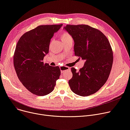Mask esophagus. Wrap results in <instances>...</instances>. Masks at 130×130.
Instances as JSON below:
<instances>
[{
	"label": "esophagus",
	"mask_w": 130,
	"mask_h": 130,
	"mask_svg": "<svg viewBox=\"0 0 130 130\" xmlns=\"http://www.w3.org/2000/svg\"><path fill=\"white\" fill-rule=\"evenodd\" d=\"M60 69L62 73H63L64 72H65L66 70H68L69 69V67H67V66H61L60 67Z\"/></svg>",
	"instance_id": "esophagus-1"
}]
</instances>
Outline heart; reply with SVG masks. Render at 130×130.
<instances>
[{
  "mask_svg": "<svg viewBox=\"0 0 130 130\" xmlns=\"http://www.w3.org/2000/svg\"><path fill=\"white\" fill-rule=\"evenodd\" d=\"M61 38L63 42L68 40H73L72 36L67 31H63L62 32L61 35Z\"/></svg>",
  "mask_w": 130,
  "mask_h": 130,
  "instance_id": "1",
  "label": "heart"
}]
</instances>
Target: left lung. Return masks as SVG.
<instances>
[{"label": "left lung", "instance_id": "8db88e82", "mask_svg": "<svg viewBox=\"0 0 130 130\" xmlns=\"http://www.w3.org/2000/svg\"><path fill=\"white\" fill-rule=\"evenodd\" d=\"M64 28L74 40L75 56L86 61L78 72L71 68L69 87L78 95H90L104 86L110 75L113 63L110 44L102 32L87 25H67Z\"/></svg>", "mask_w": 130, "mask_h": 130}]
</instances>
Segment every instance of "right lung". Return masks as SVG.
<instances>
[{"label": "right lung", "instance_id": "obj_1", "mask_svg": "<svg viewBox=\"0 0 130 130\" xmlns=\"http://www.w3.org/2000/svg\"><path fill=\"white\" fill-rule=\"evenodd\" d=\"M63 25H43L23 34L13 55V64L18 78L29 92L44 96L51 93L60 76V69L44 64L51 39Z\"/></svg>", "mask_w": 130, "mask_h": 130}]
</instances>
